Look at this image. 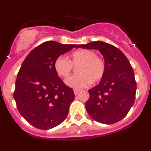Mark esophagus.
Masks as SVG:
<instances>
[{
  "mask_svg": "<svg viewBox=\"0 0 151 151\" xmlns=\"http://www.w3.org/2000/svg\"><path fill=\"white\" fill-rule=\"evenodd\" d=\"M79 92H80V90H77V89H74V95H77V94H78Z\"/></svg>",
  "mask_w": 151,
  "mask_h": 151,
  "instance_id": "34e87169",
  "label": "esophagus"
}]
</instances>
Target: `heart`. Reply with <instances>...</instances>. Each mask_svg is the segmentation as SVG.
Returning <instances> with one entry per match:
<instances>
[{"instance_id": "heart-1", "label": "heart", "mask_w": 151, "mask_h": 151, "mask_svg": "<svg viewBox=\"0 0 151 151\" xmlns=\"http://www.w3.org/2000/svg\"><path fill=\"white\" fill-rule=\"evenodd\" d=\"M72 66H79L77 67L79 74L67 78L65 83L73 88H85L92 82L99 81L104 77L106 70L104 60L96 55L93 51L85 49L71 53L68 60L60 56L54 62L55 71L61 77H67L70 75Z\"/></svg>"}]
</instances>
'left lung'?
I'll use <instances>...</instances> for the list:
<instances>
[{
    "label": "left lung",
    "instance_id": "obj_1",
    "mask_svg": "<svg viewBox=\"0 0 151 151\" xmlns=\"http://www.w3.org/2000/svg\"><path fill=\"white\" fill-rule=\"evenodd\" d=\"M99 50L106 70L98 85L88 91L85 109L99 123L112 124L122 120L133 106L137 83L129 60L117 47L104 42L77 45V48Z\"/></svg>",
    "mask_w": 151,
    "mask_h": 151
}]
</instances>
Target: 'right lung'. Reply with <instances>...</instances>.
I'll list each match as a JSON object with an SVG mask.
<instances>
[{"label": "right lung", "instance_id": "right-lung-1", "mask_svg": "<svg viewBox=\"0 0 151 151\" xmlns=\"http://www.w3.org/2000/svg\"><path fill=\"white\" fill-rule=\"evenodd\" d=\"M76 46L46 42L33 49L20 67L14 99L21 115L37 129H52L67 117L74 93L55 72L54 62Z\"/></svg>", "mask_w": 151, "mask_h": 151}]
</instances>
